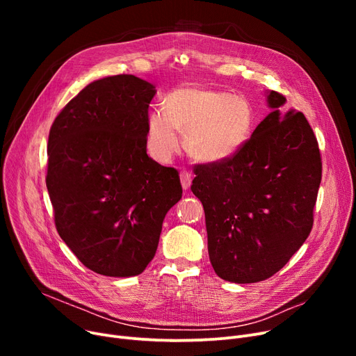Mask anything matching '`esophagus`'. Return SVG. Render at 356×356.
I'll list each match as a JSON object with an SVG mask.
<instances>
[{
  "label": "esophagus",
  "mask_w": 356,
  "mask_h": 356,
  "mask_svg": "<svg viewBox=\"0 0 356 356\" xmlns=\"http://www.w3.org/2000/svg\"><path fill=\"white\" fill-rule=\"evenodd\" d=\"M180 181H181L183 189L188 191L192 184V173L189 170H186V168H183L180 172Z\"/></svg>",
  "instance_id": "esophagus-1"
}]
</instances>
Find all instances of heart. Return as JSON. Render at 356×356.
<instances>
[{
	"instance_id": "heart-1",
	"label": "heart",
	"mask_w": 356,
	"mask_h": 356,
	"mask_svg": "<svg viewBox=\"0 0 356 356\" xmlns=\"http://www.w3.org/2000/svg\"><path fill=\"white\" fill-rule=\"evenodd\" d=\"M163 105L147 120V145L160 160L179 149L177 131L186 134L195 159L219 163L236 154L254 129L251 104L227 90L184 86L168 93Z\"/></svg>"
}]
</instances>
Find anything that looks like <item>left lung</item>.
Masks as SVG:
<instances>
[{"instance_id": "8db88e82", "label": "left lung", "mask_w": 356, "mask_h": 356, "mask_svg": "<svg viewBox=\"0 0 356 356\" xmlns=\"http://www.w3.org/2000/svg\"><path fill=\"white\" fill-rule=\"evenodd\" d=\"M274 109L231 159L196 164L192 192L207 219L215 273L231 283H258L282 270L313 228L322 157L303 112Z\"/></svg>"}]
</instances>
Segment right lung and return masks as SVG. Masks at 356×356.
<instances>
[{"mask_svg":"<svg viewBox=\"0 0 356 356\" xmlns=\"http://www.w3.org/2000/svg\"><path fill=\"white\" fill-rule=\"evenodd\" d=\"M156 89L134 74L89 83L54 118L46 186L54 225L81 263L108 277L141 274L165 213L181 197L179 172L147 156Z\"/></svg>","mask_w":356,"mask_h":356,"instance_id":"add662e5","label":"right lung"}]
</instances>
